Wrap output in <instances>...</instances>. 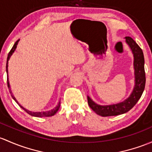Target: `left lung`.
Returning a JSON list of instances; mask_svg holds the SVG:
<instances>
[{
	"instance_id": "obj_1",
	"label": "left lung",
	"mask_w": 152,
	"mask_h": 152,
	"mask_svg": "<svg viewBox=\"0 0 152 152\" xmlns=\"http://www.w3.org/2000/svg\"><path fill=\"white\" fill-rule=\"evenodd\" d=\"M125 42L129 46L133 55V68L135 84L130 96L122 102L111 105H99L87 95L88 104L97 114L101 116H117L129 111L141 97L146 84L144 70V57L142 49L130 37H125Z\"/></svg>"
}]
</instances>
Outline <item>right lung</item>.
Here are the masks:
<instances>
[{"label": "right lung", "instance_id": "add662e5", "mask_svg": "<svg viewBox=\"0 0 152 152\" xmlns=\"http://www.w3.org/2000/svg\"><path fill=\"white\" fill-rule=\"evenodd\" d=\"M19 41H20V39L17 40V41L15 42V44H14V46H13L12 49H11V51L9 52V55H8V57H7V61H6V73H7V84H8V87H9V92H10L11 95H12V97H13V99H14V100H15L16 102H17V103L20 105V107L22 108V109L24 110V111H26L27 113H28V114L31 115V116H36V117H44V116H53V115H55L56 113L57 112V111L59 110V108H60V101H59L58 104L56 107L53 108V109L50 110V111H41V112H40V111H36V112H35V111H29V110L26 109V108H24L23 106H22L20 104V103H18V101L17 100V99L15 98V97L13 95L12 92V90H11L10 89V84H9V75H8V64H9V59H10V57H12V55H13V53H14V52H15L16 50V48L17 47V44H18Z\"/></svg>", "mask_w": 152, "mask_h": 152}]
</instances>
